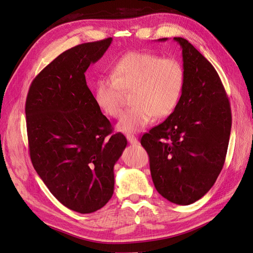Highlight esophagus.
Here are the masks:
<instances>
[{
  "mask_svg": "<svg viewBox=\"0 0 253 253\" xmlns=\"http://www.w3.org/2000/svg\"><path fill=\"white\" fill-rule=\"evenodd\" d=\"M128 142L131 145H137L138 144V140L134 136V135H126Z\"/></svg>",
  "mask_w": 253,
  "mask_h": 253,
  "instance_id": "1",
  "label": "esophagus"
}]
</instances>
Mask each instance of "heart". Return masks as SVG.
I'll list each match as a JSON object with an SVG mask.
<instances>
[{
    "instance_id": "heart-1",
    "label": "heart",
    "mask_w": 253,
    "mask_h": 253,
    "mask_svg": "<svg viewBox=\"0 0 253 253\" xmlns=\"http://www.w3.org/2000/svg\"><path fill=\"white\" fill-rule=\"evenodd\" d=\"M185 69L175 58L131 51L112 65L111 75L101 76L94 85L95 103L106 116L118 119L124 111L126 93L133 92L131 109L122 117L118 130L132 134L152 120L169 117L181 101Z\"/></svg>"
}]
</instances>
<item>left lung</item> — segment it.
I'll use <instances>...</instances> for the list:
<instances>
[{
	"label": "left lung",
	"mask_w": 253,
	"mask_h": 253,
	"mask_svg": "<svg viewBox=\"0 0 253 253\" xmlns=\"http://www.w3.org/2000/svg\"><path fill=\"white\" fill-rule=\"evenodd\" d=\"M185 87L175 110L141 138L158 192L177 205L204 197L224 166L231 131V109L210 62L183 38ZM160 42L167 38L159 39Z\"/></svg>",
	"instance_id": "obj_1"
}]
</instances>
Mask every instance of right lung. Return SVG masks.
<instances>
[{
	"label": "right lung",
	"mask_w": 253,
	"mask_h": 253,
	"mask_svg": "<svg viewBox=\"0 0 253 253\" xmlns=\"http://www.w3.org/2000/svg\"><path fill=\"white\" fill-rule=\"evenodd\" d=\"M112 39L84 43L61 53L32 81L25 113L31 163L64 206L80 213L104 207L115 188L113 167L127 145L111 134L85 72Z\"/></svg>",
	"instance_id": "add662e5"
}]
</instances>
